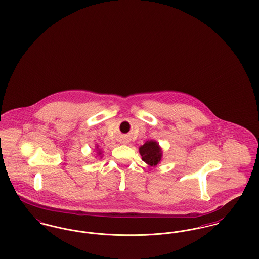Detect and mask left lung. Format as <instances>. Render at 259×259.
Instances as JSON below:
<instances>
[{
    "label": "left lung",
    "instance_id": "1",
    "mask_svg": "<svg viewBox=\"0 0 259 259\" xmlns=\"http://www.w3.org/2000/svg\"><path fill=\"white\" fill-rule=\"evenodd\" d=\"M139 150L143 161H145L149 166H156L160 162L162 151L156 142H147Z\"/></svg>",
    "mask_w": 259,
    "mask_h": 259
}]
</instances>
